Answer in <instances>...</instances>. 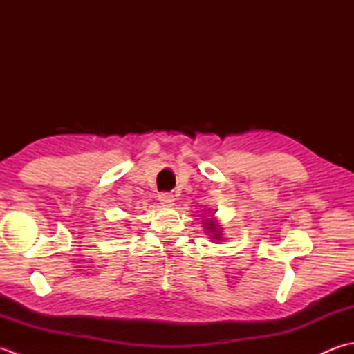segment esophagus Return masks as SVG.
<instances>
[{
	"label": "esophagus",
	"mask_w": 354,
	"mask_h": 354,
	"mask_svg": "<svg viewBox=\"0 0 354 354\" xmlns=\"http://www.w3.org/2000/svg\"><path fill=\"white\" fill-rule=\"evenodd\" d=\"M158 198H160V202L164 205H171L173 202H175V198H173V194L170 193H161Z\"/></svg>",
	"instance_id": "34e87169"
}]
</instances>
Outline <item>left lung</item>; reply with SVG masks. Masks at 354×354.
<instances>
[{"label": "left lung", "mask_w": 354, "mask_h": 354, "mask_svg": "<svg viewBox=\"0 0 354 354\" xmlns=\"http://www.w3.org/2000/svg\"><path fill=\"white\" fill-rule=\"evenodd\" d=\"M205 225H207L208 230L212 231V232H214V230L216 231V232L214 233V236H216V239H217V240H219V237H221V232H219V230L216 228V223H214L213 221H208V222H205Z\"/></svg>", "instance_id": "8db88e82"}]
</instances>
